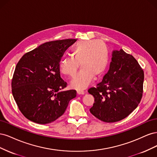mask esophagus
<instances>
[{"label":"esophagus","mask_w":157,"mask_h":157,"mask_svg":"<svg viewBox=\"0 0 157 157\" xmlns=\"http://www.w3.org/2000/svg\"><path fill=\"white\" fill-rule=\"evenodd\" d=\"M77 92L78 94H84L85 93V92L84 91V90H80V89L77 90Z\"/></svg>","instance_id":"34e87169"}]
</instances>
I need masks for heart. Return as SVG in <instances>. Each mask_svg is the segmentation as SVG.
Instances as JSON below:
<instances>
[{
    "mask_svg": "<svg viewBox=\"0 0 157 157\" xmlns=\"http://www.w3.org/2000/svg\"><path fill=\"white\" fill-rule=\"evenodd\" d=\"M73 56L64 58L59 65L63 75L73 77L79 67L78 73L71 82V86L83 89L105 71L108 63L107 47L101 41L86 40L78 42L71 49Z\"/></svg>",
    "mask_w": 157,
    "mask_h": 157,
    "instance_id": "obj_1",
    "label": "heart"
}]
</instances>
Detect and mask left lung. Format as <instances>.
<instances>
[{
    "instance_id": "1",
    "label": "left lung",
    "mask_w": 157,
    "mask_h": 157,
    "mask_svg": "<svg viewBox=\"0 0 157 157\" xmlns=\"http://www.w3.org/2000/svg\"><path fill=\"white\" fill-rule=\"evenodd\" d=\"M112 56L102 81L88 90L94 97L90 113L105 122L124 119L139 105L143 95L144 72L137 61L122 49L114 50Z\"/></svg>"
}]
</instances>
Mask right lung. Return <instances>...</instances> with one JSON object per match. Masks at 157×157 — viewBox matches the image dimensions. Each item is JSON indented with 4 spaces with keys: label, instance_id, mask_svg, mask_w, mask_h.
I'll return each instance as SVG.
<instances>
[{
    "label": "right lung",
    "instance_id": "obj_1",
    "mask_svg": "<svg viewBox=\"0 0 157 157\" xmlns=\"http://www.w3.org/2000/svg\"><path fill=\"white\" fill-rule=\"evenodd\" d=\"M76 39L46 42L23 55L12 80V92L21 113L40 124L54 122L65 113L75 90L61 91L67 83L60 77L59 62Z\"/></svg>",
    "mask_w": 157,
    "mask_h": 157
}]
</instances>
